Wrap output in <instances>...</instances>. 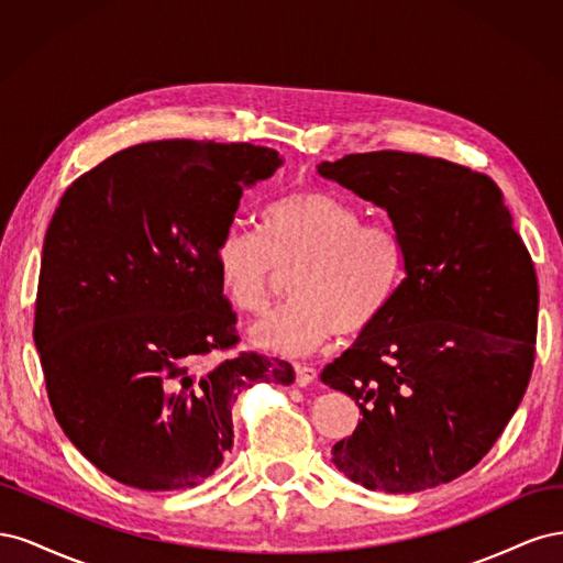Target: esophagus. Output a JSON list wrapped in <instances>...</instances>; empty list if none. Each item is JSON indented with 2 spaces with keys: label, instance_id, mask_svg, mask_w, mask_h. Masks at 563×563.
Instances as JSON below:
<instances>
[{
  "label": "esophagus",
  "instance_id": "1",
  "mask_svg": "<svg viewBox=\"0 0 563 563\" xmlns=\"http://www.w3.org/2000/svg\"><path fill=\"white\" fill-rule=\"evenodd\" d=\"M314 380H317V371H314L312 366H305V364H298V366H296V383H298L300 387L310 385V383H314Z\"/></svg>",
  "mask_w": 563,
  "mask_h": 563
}]
</instances>
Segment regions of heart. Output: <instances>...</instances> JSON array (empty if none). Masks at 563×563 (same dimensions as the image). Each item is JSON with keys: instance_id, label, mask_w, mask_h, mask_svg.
<instances>
[{"instance_id": "heart-1", "label": "heart", "mask_w": 563, "mask_h": 563, "mask_svg": "<svg viewBox=\"0 0 563 563\" xmlns=\"http://www.w3.org/2000/svg\"><path fill=\"white\" fill-rule=\"evenodd\" d=\"M406 267L399 232L362 223L347 201L298 190L269 203L263 236L232 228L216 249L220 291L240 312H263L279 272L296 269L294 300L251 329V343L302 360L338 333H360L397 296Z\"/></svg>"}]
</instances>
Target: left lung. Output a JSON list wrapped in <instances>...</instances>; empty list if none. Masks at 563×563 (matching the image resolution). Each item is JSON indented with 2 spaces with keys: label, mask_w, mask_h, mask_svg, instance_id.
I'll return each instance as SVG.
<instances>
[{
  "label": "left lung",
  "mask_w": 563,
  "mask_h": 563,
  "mask_svg": "<svg viewBox=\"0 0 563 563\" xmlns=\"http://www.w3.org/2000/svg\"><path fill=\"white\" fill-rule=\"evenodd\" d=\"M387 211L406 267L387 310L321 371L362 411L333 465L371 490L449 484L496 444L528 387L538 282L500 187L411 152L317 166Z\"/></svg>",
  "instance_id": "left-lung-1"
}]
</instances>
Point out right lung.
<instances>
[{"instance_id":"1","label":"right lung","mask_w":563,"mask_h":563,"mask_svg":"<svg viewBox=\"0 0 563 563\" xmlns=\"http://www.w3.org/2000/svg\"><path fill=\"white\" fill-rule=\"evenodd\" d=\"M284 164L251 143L126 147L60 197L42 249L35 345L77 451L141 490L201 484L232 449V404L294 366L242 352L216 249L246 187Z\"/></svg>"}]
</instances>
